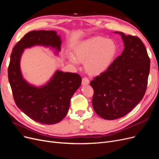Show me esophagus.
<instances>
[{"instance_id":"obj_1","label":"esophagus","mask_w":159,"mask_h":159,"mask_svg":"<svg viewBox=\"0 0 159 159\" xmlns=\"http://www.w3.org/2000/svg\"><path fill=\"white\" fill-rule=\"evenodd\" d=\"M89 84V80L87 78H84L82 79V85H88Z\"/></svg>"}]
</instances>
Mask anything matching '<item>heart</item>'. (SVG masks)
Here are the masks:
<instances>
[{"mask_svg": "<svg viewBox=\"0 0 159 159\" xmlns=\"http://www.w3.org/2000/svg\"><path fill=\"white\" fill-rule=\"evenodd\" d=\"M117 53V46L113 40L95 36L84 40L76 47L74 56L69 60L75 65L84 62V68L91 75H99L111 65Z\"/></svg>", "mask_w": 159, "mask_h": 159, "instance_id": "b5f03b06", "label": "heart"}]
</instances>
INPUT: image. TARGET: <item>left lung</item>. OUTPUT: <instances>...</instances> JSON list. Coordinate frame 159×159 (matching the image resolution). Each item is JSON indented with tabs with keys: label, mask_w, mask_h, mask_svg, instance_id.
<instances>
[{
	"label": "left lung",
	"mask_w": 159,
	"mask_h": 159,
	"mask_svg": "<svg viewBox=\"0 0 159 159\" xmlns=\"http://www.w3.org/2000/svg\"><path fill=\"white\" fill-rule=\"evenodd\" d=\"M119 34L124 50L108 69L90 82L94 90L93 109L107 120L123 117L142 100L147 89L150 59L137 36Z\"/></svg>",
	"instance_id": "obj_1"
}]
</instances>
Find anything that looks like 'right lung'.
Segmentation results:
<instances>
[{
	"label": "right lung",
	"instance_id": "1",
	"mask_svg": "<svg viewBox=\"0 0 159 159\" xmlns=\"http://www.w3.org/2000/svg\"><path fill=\"white\" fill-rule=\"evenodd\" d=\"M61 45V36L56 31H31L13 48L11 56L8 76L14 102L23 113L42 124H56L66 117L81 78L78 74L57 70L45 84L36 86L24 78L21 57L25 49L38 46L49 48L57 56Z\"/></svg>",
	"mask_w": 159,
	"mask_h": 159
}]
</instances>
